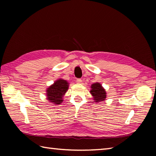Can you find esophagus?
I'll list each match as a JSON object with an SVG mask.
<instances>
[{"instance_id": "34e87169", "label": "esophagus", "mask_w": 156, "mask_h": 156, "mask_svg": "<svg viewBox=\"0 0 156 156\" xmlns=\"http://www.w3.org/2000/svg\"><path fill=\"white\" fill-rule=\"evenodd\" d=\"M76 82H77V84H80L82 82V80L80 78H78L77 80H76Z\"/></svg>"}]
</instances>
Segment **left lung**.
I'll use <instances>...</instances> for the list:
<instances>
[{"label": "left lung", "instance_id": "1", "mask_svg": "<svg viewBox=\"0 0 156 156\" xmlns=\"http://www.w3.org/2000/svg\"><path fill=\"white\" fill-rule=\"evenodd\" d=\"M90 88L91 90H90V92L94 102L98 103V102L105 101L107 98V92L101 84L99 82H95L91 85Z\"/></svg>", "mask_w": 156, "mask_h": 156}]
</instances>
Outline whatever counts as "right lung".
Returning <instances> with one entry per match:
<instances>
[{
  "label": "right lung",
  "instance_id": "right-lung-1",
  "mask_svg": "<svg viewBox=\"0 0 156 156\" xmlns=\"http://www.w3.org/2000/svg\"><path fill=\"white\" fill-rule=\"evenodd\" d=\"M69 83L64 79L59 78L46 89V98L53 105H60L64 101V97L68 91Z\"/></svg>",
  "mask_w": 156,
  "mask_h": 156
}]
</instances>
